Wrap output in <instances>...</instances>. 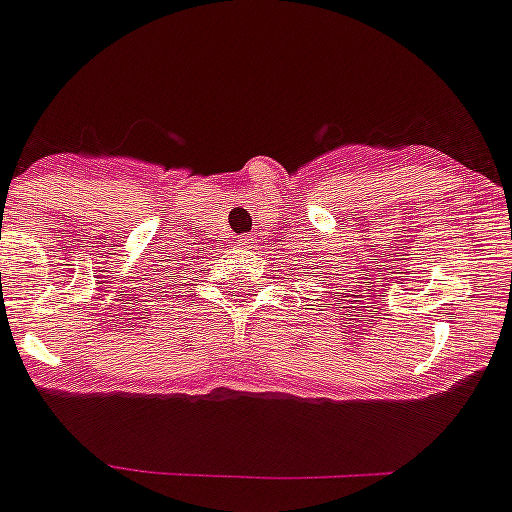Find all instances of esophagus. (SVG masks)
<instances>
[{
	"instance_id": "1",
	"label": "esophagus",
	"mask_w": 512,
	"mask_h": 512,
	"mask_svg": "<svg viewBox=\"0 0 512 512\" xmlns=\"http://www.w3.org/2000/svg\"><path fill=\"white\" fill-rule=\"evenodd\" d=\"M255 242H257L255 235H242L240 237V245L245 247V250H252V247H255Z\"/></svg>"
}]
</instances>
